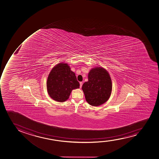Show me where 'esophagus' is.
Wrapping results in <instances>:
<instances>
[{
  "label": "esophagus",
  "mask_w": 159,
  "mask_h": 159,
  "mask_svg": "<svg viewBox=\"0 0 159 159\" xmlns=\"http://www.w3.org/2000/svg\"><path fill=\"white\" fill-rule=\"evenodd\" d=\"M82 84H83L82 82H80V88H81V87H82Z\"/></svg>",
  "instance_id": "esophagus-1"
}]
</instances>
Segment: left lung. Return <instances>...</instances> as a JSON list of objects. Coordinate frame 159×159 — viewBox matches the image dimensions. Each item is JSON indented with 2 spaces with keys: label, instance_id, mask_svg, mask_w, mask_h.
<instances>
[{
  "label": "left lung",
  "instance_id": "obj_1",
  "mask_svg": "<svg viewBox=\"0 0 159 159\" xmlns=\"http://www.w3.org/2000/svg\"><path fill=\"white\" fill-rule=\"evenodd\" d=\"M82 89L88 104L98 106L109 99L112 83L108 72L104 68H93L88 73V81L83 84Z\"/></svg>",
  "mask_w": 159,
  "mask_h": 159
}]
</instances>
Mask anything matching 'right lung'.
Instances as JSON below:
<instances>
[{"mask_svg":"<svg viewBox=\"0 0 159 159\" xmlns=\"http://www.w3.org/2000/svg\"><path fill=\"white\" fill-rule=\"evenodd\" d=\"M47 87L51 98L57 102H64L69 99L72 90L79 88L80 84L68 64L61 63L51 70Z\"/></svg>","mask_w":159,"mask_h":159,"instance_id":"1","label":"right lung"}]
</instances>
